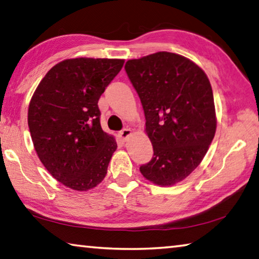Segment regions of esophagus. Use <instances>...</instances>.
I'll use <instances>...</instances> for the list:
<instances>
[{
  "label": "esophagus",
  "mask_w": 259,
  "mask_h": 259,
  "mask_svg": "<svg viewBox=\"0 0 259 259\" xmlns=\"http://www.w3.org/2000/svg\"><path fill=\"white\" fill-rule=\"evenodd\" d=\"M119 135H120V137L123 139V140H126V138L129 137V136L131 135V130L130 129H122L120 133H119Z\"/></svg>",
  "instance_id": "1"
}]
</instances>
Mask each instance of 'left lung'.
I'll list each match as a JSON object with an SVG mask.
<instances>
[{"label":"left lung","mask_w":259,"mask_h":259,"mask_svg":"<svg viewBox=\"0 0 259 259\" xmlns=\"http://www.w3.org/2000/svg\"><path fill=\"white\" fill-rule=\"evenodd\" d=\"M124 69L143 104L154 150L139 170L155 185H176L199 165L215 136L210 82L195 62L170 52L129 60Z\"/></svg>","instance_id":"obj_1"}]
</instances>
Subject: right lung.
Instances as JSON below:
<instances>
[{
	"label": "right lung",
	"instance_id": "1",
	"mask_svg": "<svg viewBox=\"0 0 259 259\" xmlns=\"http://www.w3.org/2000/svg\"><path fill=\"white\" fill-rule=\"evenodd\" d=\"M120 59H68L41 79L28 109L37 155L65 187L87 191L103 181L116 149L102 130L98 100L123 67Z\"/></svg>",
	"mask_w": 259,
	"mask_h": 259
}]
</instances>
